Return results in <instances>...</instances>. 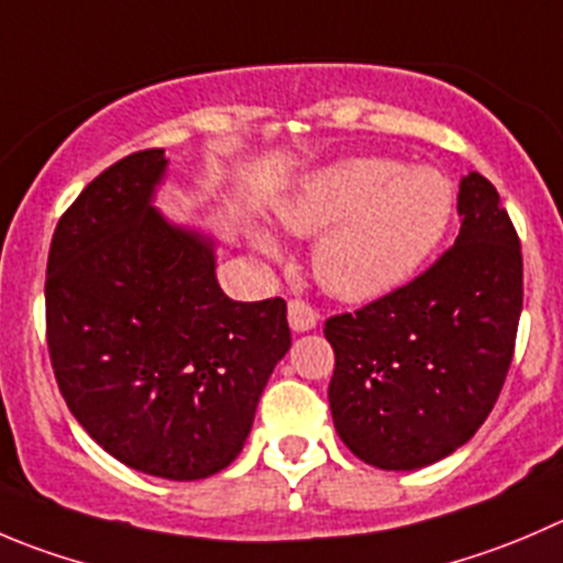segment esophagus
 Here are the masks:
<instances>
[{
	"label": "esophagus",
	"mask_w": 563,
	"mask_h": 563,
	"mask_svg": "<svg viewBox=\"0 0 563 563\" xmlns=\"http://www.w3.org/2000/svg\"><path fill=\"white\" fill-rule=\"evenodd\" d=\"M288 324H291L294 332H308L319 324V313L302 299H291L288 302Z\"/></svg>",
	"instance_id": "34e87169"
}]
</instances>
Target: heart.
Here are the masks:
<instances>
[{
  "label": "heart",
  "mask_w": 563,
  "mask_h": 563,
  "mask_svg": "<svg viewBox=\"0 0 563 563\" xmlns=\"http://www.w3.org/2000/svg\"><path fill=\"white\" fill-rule=\"evenodd\" d=\"M454 217V187L434 167L349 156L308 173L275 203L283 231L316 239L313 275L330 297L374 302L412 280L432 258ZM255 244L275 255L264 228Z\"/></svg>",
  "instance_id": "obj_1"
}]
</instances>
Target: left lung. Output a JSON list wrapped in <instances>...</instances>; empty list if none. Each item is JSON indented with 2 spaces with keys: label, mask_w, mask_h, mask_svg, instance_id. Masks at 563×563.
<instances>
[{
  "label": "left lung",
  "mask_w": 563,
  "mask_h": 563,
  "mask_svg": "<svg viewBox=\"0 0 563 563\" xmlns=\"http://www.w3.org/2000/svg\"><path fill=\"white\" fill-rule=\"evenodd\" d=\"M454 247L387 297L327 319L338 438L382 471H418L478 432L504 387L522 310V253L500 195L460 181Z\"/></svg>",
  "instance_id": "obj_1"
}]
</instances>
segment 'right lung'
Instances as JSON below:
<instances>
[{"label": "right lung", "instance_id": "obj_1", "mask_svg": "<svg viewBox=\"0 0 563 563\" xmlns=\"http://www.w3.org/2000/svg\"><path fill=\"white\" fill-rule=\"evenodd\" d=\"M162 148L114 162L59 217L46 266V335L65 404L107 454L198 482L244 449L291 349L286 302H233L214 239L156 209Z\"/></svg>", "mask_w": 563, "mask_h": 563}]
</instances>
